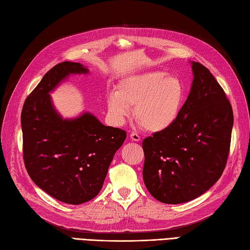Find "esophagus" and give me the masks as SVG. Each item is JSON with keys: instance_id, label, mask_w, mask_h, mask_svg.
I'll list each match as a JSON object with an SVG mask.
<instances>
[{"instance_id": "esophagus-1", "label": "esophagus", "mask_w": 250, "mask_h": 250, "mask_svg": "<svg viewBox=\"0 0 250 250\" xmlns=\"http://www.w3.org/2000/svg\"><path fill=\"white\" fill-rule=\"evenodd\" d=\"M130 139L132 140V141H134V142H139V141H141V136L137 134V133H131L130 134Z\"/></svg>"}]
</instances>
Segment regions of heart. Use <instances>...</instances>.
Segmentation results:
<instances>
[{"instance_id": "obj_1", "label": "heart", "mask_w": 250, "mask_h": 250, "mask_svg": "<svg viewBox=\"0 0 250 250\" xmlns=\"http://www.w3.org/2000/svg\"><path fill=\"white\" fill-rule=\"evenodd\" d=\"M186 90L180 78L163 72H147L122 79L107 95L108 113L121 125L133 106L136 121L151 133L166 131L177 121Z\"/></svg>"}]
</instances>
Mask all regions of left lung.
I'll return each instance as SVG.
<instances>
[{
    "mask_svg": "<svg viewBox=\"0 0 250 250\" xmlns=\"http://www.w3.org/2000/svg\"><path fill=\"white\" fill-rule=\"evenodd\" d=\"M193 82L177 121L143 141V178L158 201L185 203L208 190L224 173L231 144L230 101L207 67L192 62Z\"/></svg>",
    "mask_w": 250,
    "mask_h": 250,
    "instance_id": "obj_1",
    "label": "left lung"
}]
</instances>
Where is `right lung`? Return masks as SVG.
I'll list each match as a JSON object with an SVG mask.
<instances>
[{"mask_svg": "<svg viewBox=\"0 0 250 250\" xmlns=\"http://www.w3.org/2000/svg\"><path fill=\"white\" fill-rule=\"evenodd\" d=\"M81 63L61 62L45 74L21 111L22 152L31 179L52 198L82 204L97 196L115 152L126 137L91 114L63 120L49 92L70 74L87 73Z\"/></svg>", "mask_w": 250, "mask_h": 250, "instance_id": "right-lung-1", "label": "right lung"}]
</instances>
